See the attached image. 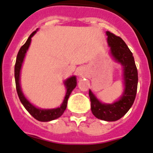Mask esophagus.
Returning a JSON list of instances; mask_svg holds the SVG:
<instances>
[{"instance_id": "obj_1", "label": "esophagus", "mask_w": 153, "mask_h": 153, "mask_svg": "<svg viewBox=\"0 0 153 153\" xmlns=\"http://www.w3.org/2000/svg\"><path fill=\"white\" fill-rule=\"evenodd\" d=\"M77 74L80 76H86L87 74V69L85 67H79L77 69Z\"/></svg>"}]
</instances>
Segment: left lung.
Returning <instances> with one entry per match:
<instances>
[{
	"instance_id": "left-lung-1",
	"label": "left lung",
	"mask_w": 153,
	"mask_h": 153,
	"mask_svg": "<svg viewBox=\"0 0 153 153\" xmlns=\"http://www.w3.org/2000/svg\"><path fill=\"white\" fill-rule=\"evenodd\" d=\"M108 43L113 57L124 67V92L117 102L113 104H102L89 90L91 110L97 118L107 121L119 120L131 108L135 100L138 83V73L132 52L124 40L114 33L106 32Z\"/></svg>"
}]
</instances>
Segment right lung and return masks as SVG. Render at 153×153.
I'll use <instances>...</instances> for the list:
<instances>
[{"label":"right lung","mask_w":153,"mask_h":153,"mask_svg":"<svg viewBox=\"0 0 153 153\" xmlns=\"http://www.w3.org/2000/svg\"><path fill=\"white\" fill-rule=\"evenodd\" d=\"M36 33V31H34L29 36V37L27 39V41L20 48L19 52L17 54L16 64H15L14 67L16 89L18 94V96L19 98V100H20V102H22V104L23 105L25 108L29 111V113L31 115L33 116L34 118H36V120H39V121H49V120H54V119L57 118V117H61L64 114V111H65L66 108H67V101H68V99H69L70 95H71L73 89L76 86V79L75 76H72V77L67 79L65 81L64 84L66 85V88H67V93H66L65 98H64V100L61 106L59 108H57L48 109V110L37 108H36L35 106H33V105L31 104L30 102L24 97L22 91H21L20 85H19V73H20L21 66H22V61H23V59H24L25 54H26V51L29 48V45H30L31 38L33 37V35Z\"/></svg>","instance_id":"1"}]
</instances>
